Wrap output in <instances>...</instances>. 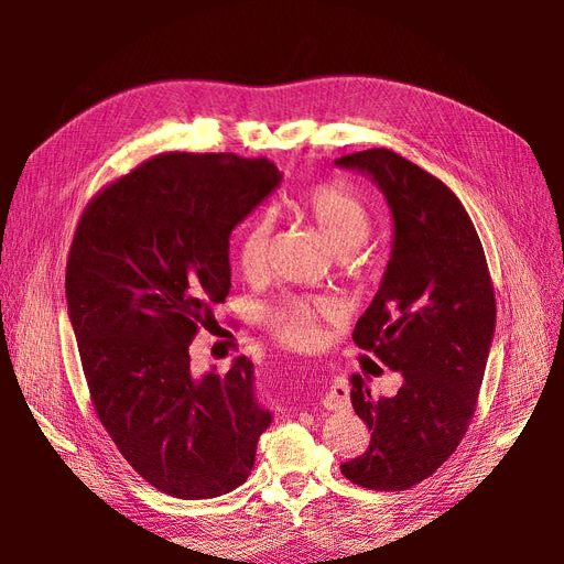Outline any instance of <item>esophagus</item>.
Segmentation results:
<instances>
[{
	"mask_svg": "<svg viewBox=\"0 0 564 564\" xmlns=\"http://www.w3.org/2000/svg\"><path fill=\"white\" fill-rule=\"evenodd\" d=\"M322 404H324V409H329V411L347 409L349 406V387H347V383L343 379H334L329 391L324 393V398H322Z\"/></svg>",
	"mask_w": 564,
	"mask_h": 564,
	"instance_id": "obj_1",
	"label": "esophagus"
}]
</instances>
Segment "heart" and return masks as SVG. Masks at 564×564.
I'll use <instances>...</instances> for the list:
<instances>
[{
    "mask_svg": "<svg viewBox=\"0 0 564 564\" xmlns=\"http://www.w3.org/2000/svg\"><path fill=\"white\" fill-rule=\"evenodd\" d=\"M300 213L311 219L317 230L324 235L329 247L349 260L347 256L357 251L372 232V213L366 200L340 183H317L304 189L297 196ZM274 237V219L270 213L253 215L237 237V264L247 276L260 274L267 260H270ZM338 313V306L329 300L319 297H283L262 308L264 329L270 332L279 343L308 349L319 343V322L332 319Z\"/></svg>",
    "mask_w": 564,
    "mask_h": 564,
    "instance_id": "heart-1",
    "label": "heart"
}]
</instances>
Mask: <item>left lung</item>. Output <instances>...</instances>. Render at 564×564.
<instances>
[{
  "instance_id": "8db88e82",
  "label": "left lung",
  "mask_w": 564,
  "mask_h": 564,
  "mask_svg": "<svg viewBox=\"0 0 564 564\" xmlns=\"http://www.w3.org/2000/svg\"><path fill=\"white\" fill-rule=\"evenodd\" d=\"M368 173L393 213V251L354 343L402 372L393 398L351 375V404L368 425V451L340 464L366 489L404 491L459 446L476 411L496 329L485 249L462 200L438 177L389 148L343 155Z\"/></svg>"
}]
</instances>
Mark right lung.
<instances>
[{
    "label": "right lung",
    "mask_w": 564,
    "mask_h": 564,
    "mask_svg": "<svg viewBox=\"0 0 564 564\" xmlns=\"http://www.w3.org/2000/svg\"><path fill=\"white\" fill-rule=\"evenodd\" d=\"M270 160L162 153L84 207L66 264L82 370L116 448L155 489L215 498L253 468L272 413L253 364L194 375L189 345L228 297V237L279 187Z\"/></svg>",
    "instance_id": "add662e5"
}]
</instances>
